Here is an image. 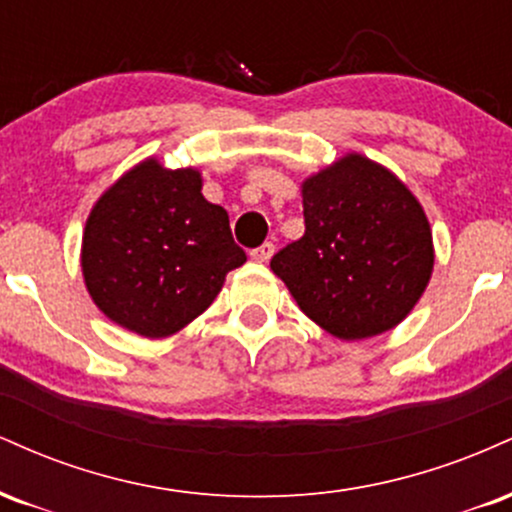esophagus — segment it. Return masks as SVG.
<instances>
[{"label":"esophagus","mask_w":512,"mask_h":512,"mask_svg":"<svg viewBox=\"0 0 512 512\" xmlns=\"http://www.w3.org/2000/svg\"><path fill=\"white\" fill-rule=\"evenodd\" d=\"M272 255H274V243H269V240H267V243H262L260 248L250 250V257L255 262H267Z\"/></svg>","instance_id":"1"}]
</instances>
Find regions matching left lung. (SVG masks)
Here are the masks:
<instances>
[{"label":"left lung","instance_id":"8db88e82","mask_svg":"<svg viewBox=\"0 0 512 512\" xmlns=\"http://www.w3.org/2000/svg\"><path fill=\"white\" fill-rule=\"evenodd\" d=\"M305 233L272 257L301 310L339 339L392 330L433 269L431 226L390 170L351 154L303 182Z\"/></svg>","mask_w":512,"mask_h":512}]
</instances>
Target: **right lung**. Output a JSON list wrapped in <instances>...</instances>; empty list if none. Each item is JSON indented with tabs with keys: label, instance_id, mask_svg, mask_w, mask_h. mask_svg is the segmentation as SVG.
I'll use <instances>...</instances> for the list:
<instances>
[{
	"label": "right lung",
	"instance_id": "add662e5",
	"mask_svg": "<svg viewBox=\"0 0 512 512\" xmlns=\"http://www.w3.org/2000/svg\"><path fill=\"white\" fill-rule=\"evenodd\" d=\"M226 209L202 195L197 170L144 161L98 199L86 221L81 269L110 320L142 337L182 330L243 264Z\"/></svg>",
	"mask_w": 512,
	"mask_h": 512
}]
</instances>
